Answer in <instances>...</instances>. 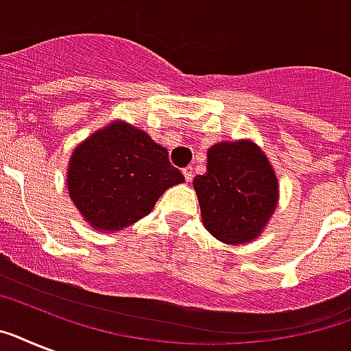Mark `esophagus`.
<instances>
[{"label":"esophagus","instance_id":"1","mask_svg":"<svg viewBox=\"0 0 351 351\" xmlns=\"http://www.w3.org/2000/svg\"><path fill=\"white\" fill-rule=\"evenodd\" d=\"M182 173H184V178H186L187 182L193 180V167H186V169L182 171Z\"/></svg>","mask_w":351,"mask_h":351}]
</instances>
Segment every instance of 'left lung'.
I'll return each instance as SVG.
<instances>
[{
	"label": "left lung",
	"instance_id": "1",
	"mask_svg": "<svg viewBox=\"0 0 351 351\" xmlns=\"http://www.w3.org/2000/svg\"><path fill=\"white\" fill-rule=\"evenodd\" d=\"M193 187L206 230L231 245L261 237L278 204L275 169L253 140L211 145L206 173L195 176Z\"/></svg>",
	"mask_w": 351,
	"mask_h": 351
}]
</instances>
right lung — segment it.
<instances>
[{"mask_svg":"<svg viewBox=\"0 0 351 351\" xmlns=\"http://www.w3.org/2000/svg\"><path fill=\"white\" fill-rule=\"evenodd\" d=\"M182 182L167 149L123 120L93 132L69 158L71 200L90 228L106 233L147 217L156 200Z\"/></svg>","mask_w":351,"mask_h":351,"instance_id":"right-lung-1","label":"right lung"}]
</instances>
